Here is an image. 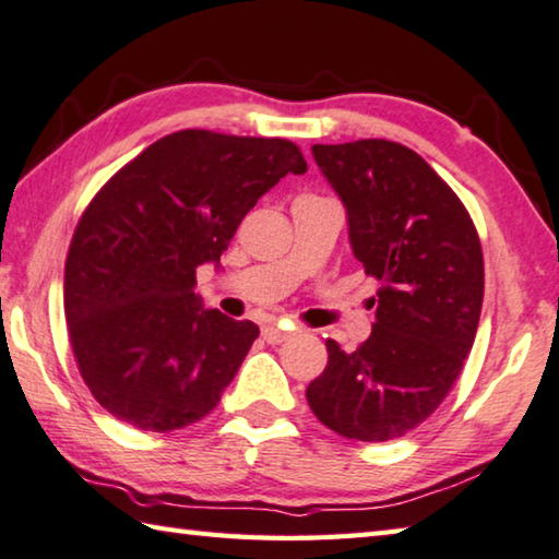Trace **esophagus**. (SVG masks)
I'll use <instances>...</instances> for the list:
<instances>
[{"instance_id": "1", "label": "esophagus", "mask_w": 559, "mask_h": 559, "mask_svg": "<svg viewBox=\"0 0 559 559\" xmlns=\"http://www.w3.org/2000/svg\"><path fill=\"white\" fill-rule=\"evenodd\" d=\"M262 337L267 340L270 345H280V342H285L289 337V332L282 330L277 322H270V324H264V328H262Z\"/></svg>"}]
</instances>
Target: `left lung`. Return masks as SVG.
<instances>
[{
  "label": "left lung",
  "mask_w": 559,
  "mask_h": 559,
  "mask_svg": "<svg viewBox=\"0 0 559 559\" xmlns=\"http://www.w3.org/2000/svg\"><path fill=\"white\" fill-rule=\"evenodd\" d=\"M312 154L345 204L352 252L382 287L372 334L355 352L328 340L307 402L349 440H397L462 372L483 309V247L460 197L405 144H314Z\"/></svg>",
  "instance_id": "8db88e82"
}]
</instances>
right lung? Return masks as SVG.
<instances>
[{"label": "right lung", "mask_w": 559, "mask_h": 559, "mask_svg": "<svg viewBox=\"0 0 559 559\" xmlns=\"http://www.w3.org/2000/svg\"><path fill=\"white\" fill-rule=\"evenodd\" d=\"M289 171H307L289 140L182 130L94 194L67 254L64 317L82 380L111 417L171 432L217 407L260 328L204 307L197 267L219 264Z\"/></svg>", "instance_id": "obj_1"}]
</instances>
